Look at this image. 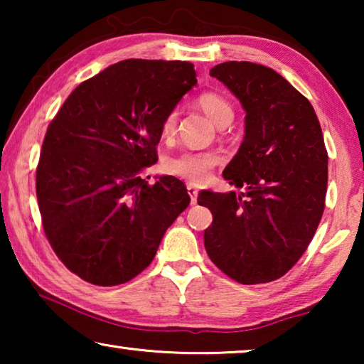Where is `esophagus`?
I'll return each mask as SVG.
<instances>
[{"instance_id":"1","label":"esophagus","mask_w":364,"mask_h":364,"mask_svg":"<svg viewBox=\"0 0 364 364\" xmlns=\"http://www.w3.org/2000/svg\"><path fill=\"white\" fill-rule=\"evenodd\" d=\"M188 194H189V197H191V204H196L197 202V194H199V191H197L193 184H188Z\"/></svg>"}]
</instances>
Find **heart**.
<instances>
[{"label":"heart","mask_w":364,"mask_h":364,"mask_svg":"<svg viewBox=\"0 0 364 364\" xmlns=\"http://www.w3.org/2000/svg\"><path fill=\"white\" fill-rule=\"evenodd\" d=\"M199 106L205 110V114L217 123L218 127L228 125L234 117V109L231 102L225 96L213 91H207L197 97ZM180 110L178 107L170 109L162 120L164 136H173L176 132V122ZM221 160L217 151H183L176 156L165 159L164 171L168 175L183 178L189 183H202L210 175V170Z\"/></svg>","instance_id":"b5f03b06"}]
</instances>
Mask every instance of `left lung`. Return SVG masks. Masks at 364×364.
<instances>
[{"mask_svg":"<svg viewBox=\"0 0 364 364\" xmlns=\"http://www.w3.org/2000/svg\"><path fill=\"white\" fill-rule=\"evenodd\" d=\"M210 75L241 101L245 134L223 178L244 193L202 191L212 225L210 260L241 284L284 276L315 236L328 189V151L315 109L269 67L247 60L215 65Z\"/></svg>","mask_w":364,"mask_h":364,"instance_id":"left-lung-1","label":"left lung"}]
</instances>
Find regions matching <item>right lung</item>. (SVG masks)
<instances>
[{"instance_id": "1", "label": "right lung", "mask_w": 364, "mask_h": 364, "mask_svg": "<svg viewBox=\"0 0 364 364\" xmlns=\"http://www.w3.org/2000/svg\"><path fill=\"white\" fill-rule=\"evenodd\" d=\"M196 83L186 60L127 59L80 83L49 123L36 199L54 254L78 278L133 279L189 205L178 178L141 173L157 162L164 117Z\"/></svg>"}]
</instances>
